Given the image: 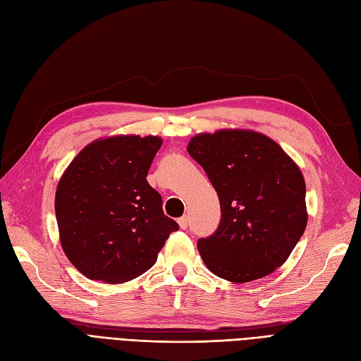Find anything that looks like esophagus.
Returning a JSON list of instances; mask_svg holds the SVG:
<instances>
[{
  "instance_id": "obj_1",
  "label": "esophagus",
  "mask_w": 361,
  "mask_h": 361,
  "mask_svg": "<svg viewBox=\"0 0 361 361\" xmlns=\"http://www.w3.org/2000/svg\"><path fill=\"white\" fill-rule=\"evenodd\" d=\"M178 223H179V226H180V228H187L188 227V216L187 215H183V216H180L179 220H178Z\"/></svg>"
}]
</instances>
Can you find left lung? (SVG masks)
I'll use <instances>...</instances> for the list:
<instances>
[{"mask_svg":"<svg viewBox=\"0 0 361 361\" xmlns=\"http://www.w3.org/2000/svg\"><path fill=\"white\" fill-rule=\"evenodd\" d=\"M187 149L206 171L221 206L216 231L197 243L207 269L233 283L274 272L307 226L300 167L274 140L255 130L199 134Z\"/></svg>","mask_w":361,"mask_h":361,"instance_id":"1","label":"left lung"}]
</instances>
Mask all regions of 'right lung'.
Here are the masks:
<instances>
[{
    "label": "right lung",
    "mask_w": 361,
    "mask_h": 361,
    "mask_svg": "<svg viewBox=\"0 0 361 361\" xmlns=\"http://www.w3.org/2000/svg\"><path fill=\"white\" fill-rule=\"evenodd\" d=\"M159 137L116 135L85 146L56 192L60 243L90 280L123 283L154 267L178 223L146 180Z\"/></svg>",
    "instance_id": "add662e5"
}]
</instances>
